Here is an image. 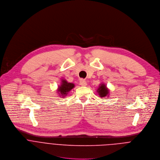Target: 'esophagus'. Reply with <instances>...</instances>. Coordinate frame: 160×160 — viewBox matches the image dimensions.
<instances>
[{
	"instance_id": "1",
	"label": "esophagus",
	"mask_w": 160,
	"mask_h": 160,
	"mask_svg": "<svg viewBox=\"0 0 160 160\" xmlns=\"http://www.w3.org/2000/svg\"><path fill=\"white\" fill-rule=\"evenodd\" d=\"M80 85L82 86H85L87 85V82L84 79H81L80 80Z\"/></svg>"
}]
</instances>
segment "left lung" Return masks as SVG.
<instances>
[{
	"label": "left lung",
	"instance_id": "obj_1",
	"mask_svg": "<svg viewBox=\"0 0 160 160\" xmlns=\"http://www.w3.org/2000/svg\"><path fill=\"white\" fill-rule=\"evenodd\" d=\"M97 91L98 93V95L100 96V97H101V98H104V97H109L110 90L107 87L106 84L105 83H103V82H101L100 83V84L99 85Z\"/></svg>",
	"mask_w": 160,
	"mask_h": 160
}]
</instances>
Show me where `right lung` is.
Masks as SVG:
<instances>
[{"instance_id":"obj_1","label":"right lung","mask_w":160,"mask_h":160,"mask_svg":"<svg viewBox=\"0 0 160 160\" xmlns=\"http://www.w3.org/2000/svg\"><path fill=\"white\" fill-rule=\"evenodd\" d=\"M74 87L75 85L74 83L69 82L65 79H61V84L58 86L57 89V94L60 98H64Z\"/></svg>"}]
</instances>
